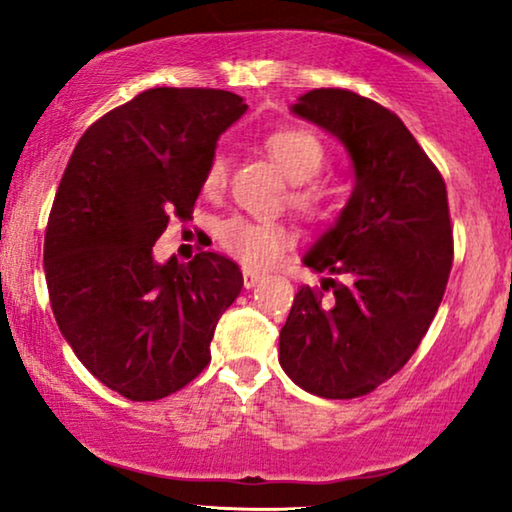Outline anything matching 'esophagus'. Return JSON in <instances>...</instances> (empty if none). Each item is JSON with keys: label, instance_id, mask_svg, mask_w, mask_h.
Wrapping results in <instances>:
<instances>
[{"label": "esophagus", "instance_id": "1", "mask_svg": "<svg viewBox=\"0 0 512 512\" xmlns=\"http://www.w3.org/2000/svg\"><path fill=\"white\" fill-rule=\"evenodd\" d=\"M242 277H244V286H247V289H254V286L263 279L261 272H254V270H247V268L242 270Z\"/></svg>", "mask_w": 512, "mask_h": 512}]
</instances>
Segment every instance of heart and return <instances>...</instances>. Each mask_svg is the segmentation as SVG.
Masks as SVG:
<instances>
[{"instance_id":"heart-1","label":"heart","mask_w":512,"mask_h":512,"mask_svg":"<svg viewBox=\"0 0 512 512\" xmlns=\"http://www.w3.org/2000/svg\"><path fill=\"white\" fill-rule=\"evenodd\" d=\"M265 149L279 170L293 181V207L312 219H328L335 214L342 200L340 188L314 179L326 165V149L317 135L303 128H282L265 139ZM226 177V158L216 153L207 163L202 191L209 195L221 193ZM216 240L242 265L261 270L275 263L291 247L293 230L282 221H261L237 214L219 223Z\"/></svg>"}]
</instances>
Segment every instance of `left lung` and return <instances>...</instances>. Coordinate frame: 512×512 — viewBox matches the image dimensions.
<instances>
[{"label": "left lung", "instance_id": "left-lung-1", "mask_svg": "<svg viewBox=\"0 0 512 512\" xmlns=\"http://www.w3.org/2000/svg\"><path fill=\"white\" fill-rule=\"evenodd\" d=\"M345 146L352 198L303 256V286L279 333V363L298 387L356 398L398 373L429 331L452 268L445 181L401 118L368 97L314 88L291 104Z\"/></svg>", "mask_w": 512, "mask_h": 512}]
</instances>
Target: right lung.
<instances>
[{
    "mask_svg": "<svg viewBox=\"0 0 512 512\" xmlns=\"http://www.w3.org/2000/svg\"><path fill=\"white\" fill-rule=\"evenodd\" d=\"M244 111L228 90H144L83 132L60 179L44 242L55 321L83 366L130 401L195 380L242 291L230 258L158 263L153 244L172 216H191L216 142Z\"/></svg>",
    "mask_w": 512,
    "mask_h": 512,
    "instance_id": "add662e5",
    "label": "right lung"
}]
</instances>
